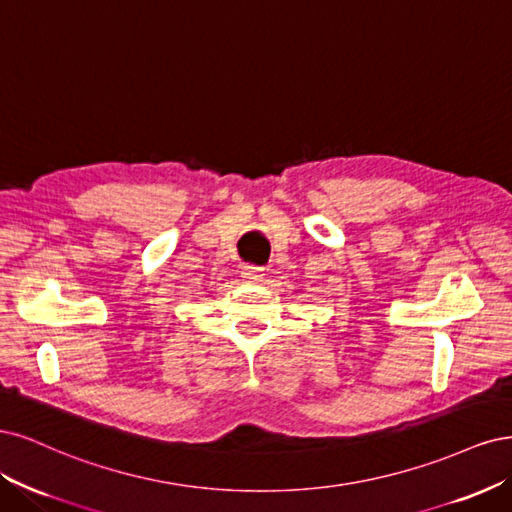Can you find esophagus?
Segmentation results:
<instances>
[{"mask_svg": "<svg viewBox=\"0 0 512 512\" xmlns=\"http://www.w3.org/2000/svg\"><path fill=\"white\" fill-rule=\"evenodd\" d=\"M242 278L251 280V283H257V280H263V268H259V266H244L242 268Z\"/></svg>", "mask_w": 512, "mask_h": 512, "instance_id": "esophagus-1", "label": "esophagus"}]
</instances>
